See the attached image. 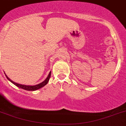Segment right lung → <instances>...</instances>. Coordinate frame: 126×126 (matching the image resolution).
Masks as SVG:
<instances>
[{
  "instance_id": "1",
  "label": "right lung",
  "mask_w": 126,
  "mask_h": 126,
  "mask_svg": "<svg viewBox=\"0 0 126 126\" xmlns=\"http://www.w3.org/2000/svg\"><path fill=\"white\" fill-rule=\"evenodd\" d=\"M51 72H50L49 74V75H48V76H47V77L46 78V79L44 80V81H43V82H41V83H39V84H38V85H34V86L23 85L18 84V83H15V82L12 81V80H10V79H9V78H8L6 75H5V76L8 80H10L12 83H14V85H15L16 87H19V88H22V89L25 90L34 91V90H38V89H39V88H42V87H43L44 85H46L47 84V82H48V81H49V79H50V77H51Z\"/></svg>"
}]
</instances>
